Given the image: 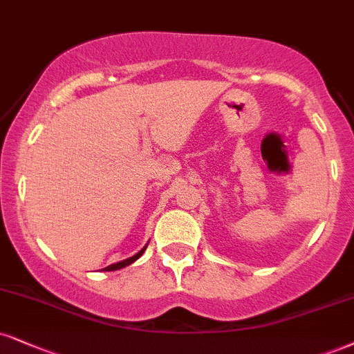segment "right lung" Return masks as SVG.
I'll use <instances>...</instances> for the list:
<instances>
[{"label":"right lung","instance_id":"right-lung-1","mask_svg":"<svg viewBox=\"0 0 354 354\" xmlns=\"http://www.w3.org/2000/svg\"><path fill=\"white\" fill-rule=\"evenodd\" d=\"M148 245V244H147ZM147 245L143 247L142 250H140V252H136L135 255H131V257H129V259H125V261H120V262H117V263H112V266H109V267H105V269H102V270H105V272H112V270H118V269H123V267H127V266H130V263H133L136 259H140L143 255V252L145 250H147Z\"/></svg>","mask_w":354,"mask_h":354}]
</instances>
